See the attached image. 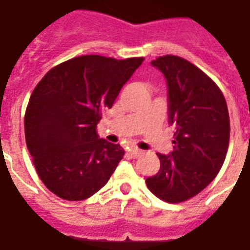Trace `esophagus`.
<instances>
[{
  "label": "esophagus",
  "instance_id": "esophagus-1",
  "mask_svg": "<svg viewBox=\"0 0 250 250\" xmlns=\"http://www.w3.org/2000/svg\"><path fill=\"white\" fill-rule=\"evenodd\" d=\"M129 154L131 156V157L137 158V157H139V156H142V154H143V150L138 149V148H131V149H129Z\"/></svg>",
  "mask_w": 250,
  "mask_h": 250
}]
</instances>
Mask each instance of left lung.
I'll return each mask as SVG.
<instances>
[{
  "label": "left lung",
  "mask_w": 250,
  "mask_h": 250,
  "mask_svg": "<svg viewBox=\"0 0 250 250\" xmlns=\"http://www.w3.org/2000/svg\"><path fill=\"white\" fill-rule=\"evenodd\" d=\"M167 80L168 121L175 125L174 150L157 153L160 171L148 189L167 203H181L207 187L226 158L230 140L228 104L221 89L199 67L174 55L152 61Z\"/></svg>",
  "instance_id": "1"
}]
</instances>
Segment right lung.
Returning a JSON list of instances; mask_svg holds the SVG:
<instances>
[{"label": "right lung", "mask_w": 250, "mask_h": 250, "mask_svg": "<svg viewBox=\"0 0 250 250\" xmlns=\"http://www.w3.org/2000/svg\"><path fill=\"white\" fill-rule=\"evenodd\" d=\"M143 61L79 56L37 84L25 111V142L39 179L53 194L84 201L107 184L125 150L100 139L97 124Z\"/></svg>", "instance_id": "right-lung-1"}]
</instances>
